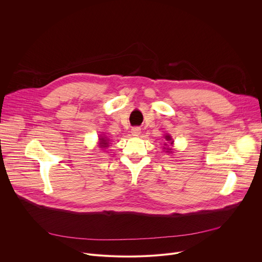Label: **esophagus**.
<instances>
[{
    "mask_svg": "<svg viewBox=\"0 0 262 262\" xmlns=\"http://www.w3.org/2000/svg\"><path fill=\"white\" fill-rule=\"evenodd\" d=\"M132 134H133V136H139L141 134V128L138 127V126L133 127L132 128Z\"/></svg>",
    "mask_w": 262,
    "mask_h": 262,
    "instance_id": "1",
    "label": "esophagus"
}]
</instances>
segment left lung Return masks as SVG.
Wrapping results in <instances>:
<instances>
[{"label":"left lung","instance_id":"8db88e82","mask_svg":"<svg viewBox=\"0 0 262 262\" xmlns=\"http://www.w3.org/2000/svg\"><path fill=\"white\" fill-rule=\"evenodd\" d=\"M165 140H166V142L164 143V145H165L166 147H164V148L166 149V152H172L171 148L169 147L167 144L169 143V145H173V142H174V141L172 140V138H171L170 135H165Z\"/></svg>","mask_w":262,"mask_h":262}]
</instances>
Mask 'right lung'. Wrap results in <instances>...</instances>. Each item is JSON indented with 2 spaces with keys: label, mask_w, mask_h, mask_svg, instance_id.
I'll return each mask as SVG.
<instances>
[{
  "label": "right lung",
  "mask_w": 262,
  "mask_h": 262,
  "mask_svg": "<svg viewBox=\"0 0 262 262\" xmlns=\"http://www.w3.org/2000/svg\"><path fill=\"white\" fill-rule=\"evenodd\" d=\"M108 146V139L106 138H99V147L100 148H106Z\"/></svg>",
  "instance_id": "obj_1"
}]
</instances>
